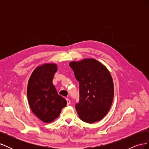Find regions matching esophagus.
Segmentation results:
<instances>
[{
  "instance_id": "obj_1",
  "label": "esophagus",
  "mask_w": 149,
  "mask_h": 149,
  "mask_svg": "<svg viewBox=\"0 0 149 149\" xmlns=\"http://www.w3.org/2000/svg\"><path fill=\"white\" fill-rule=\"evenodd\" d=\"M66 102H67V105L69 106L70 104V100H69V99H68V98L66 99Z\"/></svg>"
}]
</instances>
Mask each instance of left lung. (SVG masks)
Masks as SVG:
<instances>
[{"label":"left lung","mask_w":149,"mask_h":149,"mask_svg":"<svg viewBox=\"0 0 149 149\" xmlns=\"http://www.w3.org/2000/svg\"><path fill=\"white\" fill-rule=\"evenodd\" d=\"M69 65L79 84V101L75 106L79 118L91 124L101 120L110 109L114 97L109 71L91 58L72 61Z\"/></svg>","instance_id":"1"}]
</instances>
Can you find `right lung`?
<instances>
[{
    "label": "right lung",
    "mask_w": 149,
    "mask_h": 149,
    "mask_svg": "<svg viewBox=\"0 0 149 149\" xmlns=\"http://www.w3.org/2000/svg\"><path fill=\"white\" fill-rule=\"evenodd\" d=\"M56 71V64H45L35 68L29 80L30 107L33 113L45 123L56 119L66 105L65 99L58 94L52 83Z\"/></svg>",
    "instance_id": "right-lung-1"
}]
</instances>
